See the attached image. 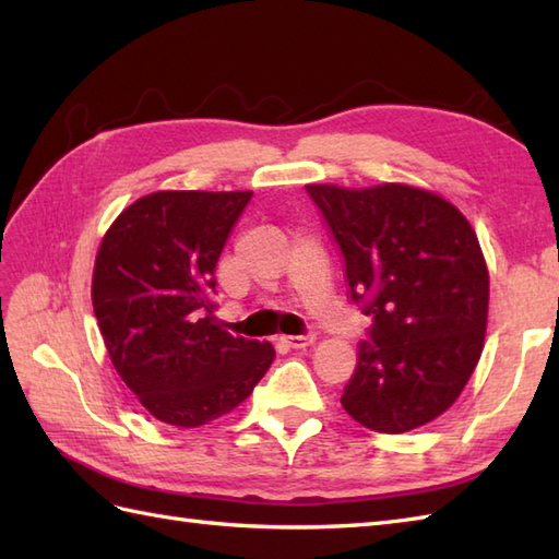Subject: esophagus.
<instances>
[{
  "mask_svg": "<svg viewBox=\"0 0 559 559\" xmlns=\"http://www.w3.org/2000/svg\"><path fill=\"white\" fill-rule=\"evenodd\" d=\"M280 342L289 348H308L316 344V334H301V336H280Z\"/></svg>",
  "mask_w": 559,
  "mask_h": 559,
  "instance_id": "1",
  "label": "esophagus"
}]
</instances>
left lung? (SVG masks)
<instances>
[{
    "label": "left lung",
    "instance_id": "obj_1",
    "mask_svg": "<svg viewBox=\"0 0 559 559\" xmlns=\"http://www.w3.org/2000/svg\"><path fill=\"white\" fill-rule=\"evenodd\" d=\"M344 255L348 296L370 316L344 411L403 433L455 403L479 362L488 270L453 203L407 185H306Z\"/></svg>",
    "mask_w": 559,
    "mask_h": 559
}]
</instances>
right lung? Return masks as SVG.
I'll return each mask as SVG.
<instances>
[{
	"label": "right lung",
	"instance_id": "right-lung-1",
	"mask_svg": "<svg viewBox=\"0 0 559 559\" xmlns=\"http://www.w3.org/2000/svg\"><path fill=\"white\" fill-rule=\"evenodd\" d=\"M253 192H154L102 241L92 306L116 372L156 419L201 427L249 399L275 358L213 310L215 265Z\"/></svg>",
	"mask_w": 559,
	"mask_h": 559
}]
</instances>
